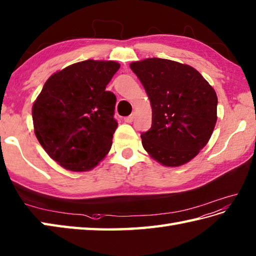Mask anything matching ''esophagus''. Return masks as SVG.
<instances>
[{
    "mask_svg": "<svg viewBox=\"0 0 256 256\" xmlns=\"http://www.w3.org/2000/svg\"><path fill=\"white\" fill-rule=\"evenodd\" d=\"M134 116H136V114H134V112H132V114H130V116H128V117H126V118L124 119V122H128V124L132 122H134Z\"/></svg>",
    "mask_w": 256,
    "mask_h": 256,
    "instance_id": "obj_1",
    "label": "esophagus"
}]
</instances>
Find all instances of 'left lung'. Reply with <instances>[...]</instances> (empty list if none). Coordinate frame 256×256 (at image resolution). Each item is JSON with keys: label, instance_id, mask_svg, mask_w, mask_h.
<instances>
[{"label": "left lung", "instance_id": "left-lung-1", "mask_svg": "<svg viewBox=\"0 0 256 256\" xmlns=\"http://www.w3.org/2000/svg\"><path fill=\"white\" fill-rule=\"evenodd\" d=\"M152 108V124L142 134L151 158L166 166L189 162L211 138L218 97L212 86L189 65L147 58L130 64Z\"/></svg>", "mask_w": 256, "mask_h": 256}]
</instances>
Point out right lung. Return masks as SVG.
Segmentation results:
<instances>
[{
    "instance_id": "1",
    "label": "right lung",
    "mask_w": 256,
    "mask_h": 256,
    "mask_svg": "<svg viewBox=\"0 0 256 256\" xmlns=\"http://www.w3.org/2000/svg\"><path fill=\"white\" fill-rule=\"evenodd\" d=\"M120 65L84 62L52 75L32 108L34 132L50 157L70 171H88L109 152L116 96L106 86Z\"/></svg>"
}]
</instances>
